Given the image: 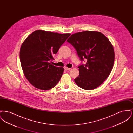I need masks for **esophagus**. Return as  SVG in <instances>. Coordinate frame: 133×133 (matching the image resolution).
I'll use <instances>...</instances> for the list:
<instances>
[{
	"instance_id": "34e87169",
	"label": "esophagus",
	"mask_w": 133,
	"mask_h": 133,
	"mask_svg": "<svg viewBox=\"0 0 133 133\" xmlns=\"http://www.w3.org/2000/svg\"><path fill=\"white\" fill-rule=\"evenodd\" d=\"M64 69L65 70H66V71H67V70H70L71 68H68V67H64Z\"/></svg>"
}]
</instances>
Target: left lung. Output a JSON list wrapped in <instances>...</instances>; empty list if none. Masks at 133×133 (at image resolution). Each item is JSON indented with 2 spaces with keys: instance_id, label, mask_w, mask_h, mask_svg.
Segmentation results:
<instances>
[{
  "instance_id": "8db88e82",
  "label": "left lung",
  "mask_w": 133,
  "mask_h": 133,
  "mask_svg": "<svg viewBox=\"0 0 133 133\" xmlns=\"http://www.w3.org/2000/svg\"><path fill=\"white\" fill-rule=\"evenodd\" d=\"M67 42L76 49L81 61H87L78 67L76 84L87 90L99 87L110 75L114 65V49L109 39L101 32L85 31L71 35Z\"/></svg>"
}]
</instances>
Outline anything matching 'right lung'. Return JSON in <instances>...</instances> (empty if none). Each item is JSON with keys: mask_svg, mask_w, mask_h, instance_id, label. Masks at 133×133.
Returning a JSON list of instances; mask_svg holds the SVG:
<instances>
[{"mask_svg": "<svg viewBox=\"0 0 133 133\" xmlns=\"http://www.w3.org/2000/svg\"><path fill=\"white\" fill-rule=\"evenodd\" d=\"M38 30L29 35L21 46L20 60L24 74L33 86L42 90L55 87L63 73V67L49 63L70 36Z\"/></svg>", "mask_w": 133, "mask_h": 133, "instance_id": "right-lung-1", "label": "right lung"}]
</instances>
